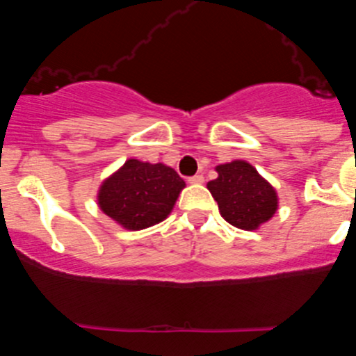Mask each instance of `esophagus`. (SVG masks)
<instances>
[{
    "instance_id": "obj_1",
    "label": "esophagus",
    "mask_w": 356,
    "mask_h": 356,
    "mask_svg": "<svg viewBox=\"0 0 356 356\" xmlns=\"http://www.w3.org/2000/svg\"><path fill=\"white\" fill-rule=\"evenodd\" d=\"M203 181H205L203 175H194V176H191V178H188V184H191V185H200V184H203Z\"/></svg>"
}]
</instances>
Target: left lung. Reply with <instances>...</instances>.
I'll use <instances>...</instances> for the list:
<instances>
[{"mask_svg":"<svg viewBox=\"0 0 356 356\" xmlns=\"http://www.w3.org/2000/svg\"><path fill=\"white\" fill-rule=\"evenodd\" d=\"M217 178L209 181V191L219 212L229 225L254 229L271 219L278 207L275 188L264 180L253 165L242 160L217 165Z\"/></svg>","mask_w":356,"mask_h":356,"instance_id":"1","label":"left lung"}]
</instances>
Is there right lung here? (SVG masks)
<instances>
[{
    "mask_svg": "<svg viewBox=\"0 0 356 356\" xmlns=\"http://www.w3.org/2000/svg\"><path fill=\"white\" fill-rule=\"evenodd\" d=\"M184 187L175 169L131 159L102 185L97 201L119 225L143 229L169 216Z\"/></svg>",
    "mask_w": 356,
    "mask_h": 356,
    "instance_id": "obj_1",
    "label": "right lung"
}]
</instances>
